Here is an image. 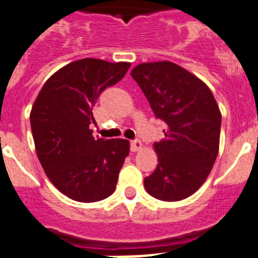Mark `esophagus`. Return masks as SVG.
<instances>
[{"label": "esophagus", "mask_w": 258, "mask_h": 258, "mask_svg": "<svg viewBox=\"0 0 258 258\" xmlns=\"http://www.w3.org/2000/svg\"><path fill=\"white\" fill-rule=\"evenodd\" d=\"M142 149V143L141 141L136 140V141H132L131 142V150L132 151H138V150Z\"/></svg>", "instance_id": "1"}]
</instances>
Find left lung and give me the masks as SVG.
Listing matches in <instances>:
<instances>
[{"label": "left lung", "mask_w": 258, "mask_h": 258, "mask_svg": "<svg viewBox=\"0 0 258 258\" xmlns=\"http://www.w3.org/2000/svg\"><path fill=\"white\" fill-rule=\"evenodd\" d=\"M131 75L165 124L164 140L154 145L159 163L145 178L146 191L164 202L186 199L206 182L217 157V102L202 80L172 61L142 63Z\"/></svg>", "instance_id": "obj_1"}]
</instances>
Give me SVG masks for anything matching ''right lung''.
I'll return each instance as SVG.
<instances>
[{"mask_svg":"<svg viewBox=\"0 0 258 258\" xmlns=\"http://www.w3.org/2000/svg\"><path fill=\"white\" fill-rule=\"evenodd\" d=\"M131 63L85 58L72 61L44 84L31 111L36 151L47 178L70 199L99 202L115 191L129 141L94 138L93 107Z\"/></svg>","mask_w":258,"mask_h":258,"instance_id":"right-lung-1","label":"right lung"}]
</instances>
